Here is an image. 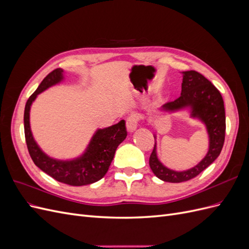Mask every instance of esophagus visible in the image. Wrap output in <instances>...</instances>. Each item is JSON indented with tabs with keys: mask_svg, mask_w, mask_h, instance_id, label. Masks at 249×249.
Masks as SVG:
<instances>
[{
	"mask_svg": "<svg viewBox=\"0 0 249 249\" xmlns=\"http://www.w3.org/2000/svg\"><path fill=\"white\" fill-rule=\"evenodd\" d=\"M138 122H139V116L137 114H131L127 116L126 118V130L130 133L134 132L137 129L138 126Z\"/></svg>",
	"mask_w": 249,
	"mask_h": 249,
	"instance_id": "34e87169",
	"label": "esophagus"
}]
</instances>
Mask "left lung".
Wrapping results in <instances>:
<instances>
[{
    "instance_id": "left-lung-1",
    "label": "left lung",
    "mask_w": 249,
    "mask_h": 249,
    "mask_svg": "<svg viewBox=\"0 0 249 249\" xmlns=\"http://www.w3.org/2000/svg\"><path fill=\"white\" fill-rule=\"evenodd\" d=\"M190 107L192 116L199 118L206 124L210 146L206 157L191 169L171 170L158 160L156 143L149 157V166L155 176L164 182L182 183L197 177L220 155L225 138V111L223 99L212 83L195 71H183L182 92L177 100L163 105L165 111H177ZM156 138V137H155Z\"/></svg>"
}]
</instances>
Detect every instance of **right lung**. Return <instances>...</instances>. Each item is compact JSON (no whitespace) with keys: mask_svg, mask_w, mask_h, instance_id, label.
Wrapping results in <instances>:
<instances>
[{"mask_svg":"<svg viewBox=\"0 0 249 249\" xmlns=\"http://www.w3.org/2000/svg\"><path fill=\"white\" fill-rule=\"evenodd\" d=\"M63 79V70L56 69L42 80L34 93L27 101L24 113L25 137L29 154L34 164L58 182L71 186H85L97 182L106 175L114 158L117 146L126 137L124 120L106 129L97 130L82 157L71 161L52 159L35 142L30 127V109L40 92Z\"/></svg>","mask_w":249,"mask_h":249,"instance_id":"add662e5","label":"right lung"}]
</instances>
